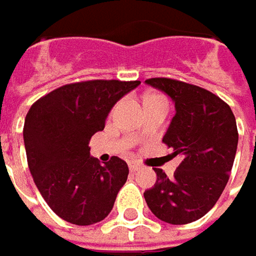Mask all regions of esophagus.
I'll return each mask as SVG.
<instances>
[{
  "mask_svg": "<svg viewBox=\"0 0 256 256\" xmlns=\"http://www.w3.org/2000/svg\"><path fill=\"white\" fill-rule=\"evenodd\" d=\"M130 169H131V172H137V170H140L141 169V166L138 164V163H130Z\"/></svg>",
  "mask_w": 256,
  "mask_h": 256,
  "instance_id": "1",
  "label": "esophagus"
}]
</instances>
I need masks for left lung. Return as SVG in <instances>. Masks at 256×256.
I'll return each mask as SVG.
<instances>
[{"instance_id": "obj_1", "label": "left lung", "mask_w": 256, "mask_h": 256, "mask_svg": "<svg viewBox=\"0 0 256 256\" xmlns=\"http://www.w3.org/2000/svg\"><path fill=\"white\" fill-rule=\"evenodd\" d=\"M146 84L168 94L174 116L163 137L180 163L169 179L162 169L154 186L144 192L148 208L162 222L186 224L214 207L228 180L238 148L236 119L228 103L211 92L170 78Z\"/></svg>"}]
</instances>
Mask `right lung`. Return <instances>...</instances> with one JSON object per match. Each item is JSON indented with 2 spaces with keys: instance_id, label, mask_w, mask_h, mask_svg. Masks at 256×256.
<instances>
[{
  "instance_id": "1",
  "label": "right lung",
  "mask_w": 256,
  "mask_h": 256,
  "mask_svg": "<svg viewBox=\"0 0 256 256\" xmlns=\"http://www.w3.org/2000/svg\"><path fill=\"white\" fill-rule=\"evenodd\" d=\"M138 86L119 80L66 84L28 109L23 128L28 169L46 204L65 222L94 224L114 208L128 166L116 156L100 164L90 156L88 141L104 128L115 103Z\"/></svg>"
}]
</instances>
